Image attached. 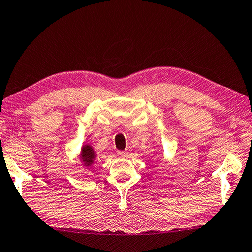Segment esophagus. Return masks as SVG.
Wrapping results in <instances>:
<instances>
[{"instance_id":"34e87169","label":"esophagus","mask_w":252,"mask_h":252,"mask_svg":"<svg viewBox=\"0 0 252 252\" xmlns=\"http://www.w3.org/2000/svg\"><path fill=\"white\" fill-rule=\"evenodd\" d=\"M117 155H118L119 157H121V158H125V157L128 156V154H127L126 152H118Z\"/></svg>"}]
</instances>
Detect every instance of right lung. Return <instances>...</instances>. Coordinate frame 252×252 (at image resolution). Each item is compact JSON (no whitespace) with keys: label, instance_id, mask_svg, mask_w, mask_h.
<instances>
[{"label":"right lung","instance_id":"1","mask_svg":"<svg viewBox=\"0 0 252 252\" xmlns=\"http://www.w3.org/2000/svg\"><path fill=\"white\" fill-rule=\"evenodd\" d=\"M81 158L84 164L86 166L92 165L94 162L95 159V153L93 151V148L90 146V145H86L82 148V153H81Z\"/></svg>","mask_w":252,"mask_h":252}]
</instances>
